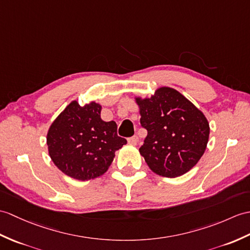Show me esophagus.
I'll use <instances>...</instances> for the list:
<instances>
[{"label":"esophagus","instance_id":"1","mask_svg":"<svg viewBox=\"0 0 250 250\" xmlns=\"http://www.w3.org/2000/svg\"><path fill=\"white\" fill-rule=\"evenodd\" d=\"M127 143L131 144V145H137L138 137L135 135V136H132L130 138H127Z\"/></svg>","mask_w":250,"mask_h":250}]
</instances>
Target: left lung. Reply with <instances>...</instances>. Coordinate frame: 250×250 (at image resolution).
Segmentation results:
<instances>
[{
    "instance_id": "obj_1",
    "label": "left lung",
    "mask_w": 250,
    "mask_h": 250,
    "mask_svg": "<svg viewBox=\"0 0 250 250\" xmlns=\"http://www.w3.org/2000/svg\"><path fill=\"white\" fill-rule=\"evenodd\" d=\"M141 125L148 131L139 153L154 173L177 178L204 155L210 135L205 114L171 87H159L150 98L135 97Z\"/></svg>"
}]
</instances>
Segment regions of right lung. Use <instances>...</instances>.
I'll return each instance as SVG.
<instances>
[{"label": "right lung", "instance_id": "obj_1", "mask_svg": "<svg viewBox=\"0 0 250 250\" xmlns=\"http://www.w3.org/2000/svg\"><path fill=\"white\" fill-rule=\"evenodd\" d=\"M100 104L90 101L81 106L78 101L52 123L46 134L49 155L65 175L80 181L105 173L126 141L117 135L115 121L101 119Z\"/></svg>", "mask_w": 250, "mask_h": 250}]
</instances>
